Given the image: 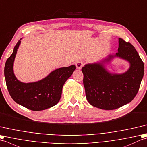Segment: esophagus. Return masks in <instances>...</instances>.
<instances>
[{
    "instance_id": "obj_1",
    "label": "esophagus",
    "mask_w": 147,
    "mask_h": 147,
    "mask_svg": "<svg viewBox=\"0 0 147 147\" xmlns=\"http://www.w3.org/2000/svg\"><path fill=\"white\" fill-rule=\"evenodd\" d=\"M83 65H84V62L82 61H78L76 63V66L77 69H79V70L82 68Z\"/></svg>"
}]
</instances>
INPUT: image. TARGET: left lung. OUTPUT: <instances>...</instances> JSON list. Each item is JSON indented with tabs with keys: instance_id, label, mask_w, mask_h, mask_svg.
<instances>
[{
	"instance_id": "left-lung-1",
	"label": "left lung",
	"mask_w": 147,
	"mask_h": 147,
	"mask_svg": "<svg viewBox=\"0 0 147 147\" xmlns=\"http://www.w3.org/2000/svg\"><path fill=\"white\" fill-rule=\"evenodd\" d=\"M118 40V53L82 68L87 100L97 108L113 110L131 102L138 93L144 74V64L135 47L121 38ZM115 57L130 63L126 73L113 74L106 69L105 64Z\"/></svg>"
}]
</instances>
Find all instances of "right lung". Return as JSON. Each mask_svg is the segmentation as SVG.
Returning <instances> with one entry per match:
<instances>
[{"label": "right lung", "mask_w": 147, "mask_h": 147, "mask_svg": "<svg viewBox=\"0 0 147 147\" xmlns=\"http://www.w3.org/2000/svg\"><path fill=\"white\" fill-rule=\"evenodd\" d=\"M21 40L16 45L5 65L4 76L10 96L16 103L32 111L50 108L59 102L63 85L76 70V66L58 68L37 82H22L16 78L13 70Z\"/></svg>", "instance_id": "right-lung-1"}]
</instances>
